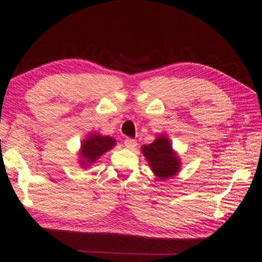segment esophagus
<instances>
[{"label":"esophagus","mask_w":262,"mask_h":262,"mask_svg":"<svg viewBox=\"0 0 262 262\" xmlns=\"http://www.w3.org/2000/svg\"><path fill=\"white\" fill-rule=\"evenodd\" d=\"M137 145V141L134 139H126L125 140V147L128 149H133Z\"/></svg>","instance_id":"obj_1"}]
</instances>
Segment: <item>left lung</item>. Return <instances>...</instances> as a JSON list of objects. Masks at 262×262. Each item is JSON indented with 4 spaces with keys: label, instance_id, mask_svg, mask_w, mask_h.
I'll return each instance as SVG.
<instances>
[{
    "label": "left lung",
    "instance_id": "left-lung-1",
    "mask_svg": "<svg viewBox=\"0 0 262 262\" xmlns=\"http://www.w3.org/2000/svg\"><path fill=\"white\" fill-rule=\"evenodd\" d=\"M141 149L158 178L168 179L179 171V158L172 151L170 141L165 136L157 137L156 141L143 145Z\"/></svg>",
    "mask_w": 262,
    "mask_h": 262
}]
</instances>
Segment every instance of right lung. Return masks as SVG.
I'll return each mask as SVG.
<instances>
[{
    "instance_id": "obj_1",
    "label": "right lung",
    "mask_w": 262,
    "mask_h": 262,
    "mask_svg": "<svg viewBox=\"0 0 262 262\" xmlns=\"http://www.w3.org/2000/svg\"><path fill=\"white\" fill-rule=\"evenodd\" d=\"M114 144L115 141L110 136H100L99 134L89 136L82 142L81 156L83 158V165H90L95 163L101 155L113 148Z\"/></svg>"
}]
</instances>
